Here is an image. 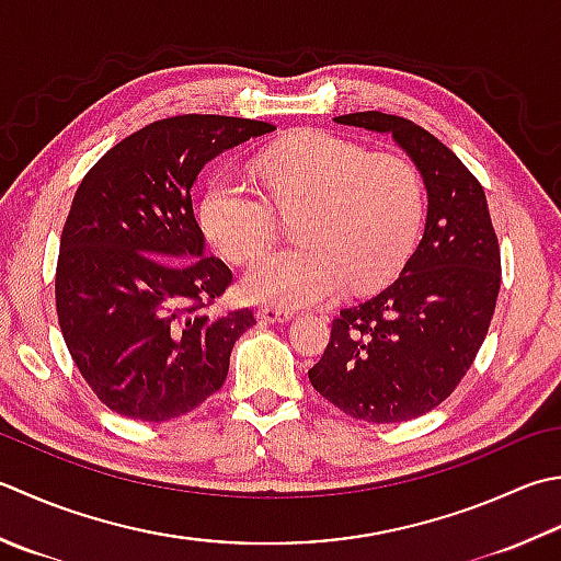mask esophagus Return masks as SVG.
Here are the masks:
<instances>
[{"instance_id":"1","label":"esophagus","mask_w":561,"mask_h":561,"mask_svg":"<svg viewBox=\"0 0 561 561\" xmlns=\"http://www.w3.org/2000/svg\"><path fill=\"white\" fill-rule=\"evenodd\" d=\"M257 318L265 323H287L291 321L294 313L287 309H277V306H260Z\"/></svg>"}]
</instances>
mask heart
Here are the masks:
<instances>
[{
	"mask_svg": "<svg viewBox=\"0 0 561 561\" xmlns=\"http://www.w3.org/2000/svg\"><path fill=\"white\" fill-rule=\"evenodd\" d=\"M255 172L279 211L299 208V243L252 262L243 279L252 301L299 309L343 289L367 294L409 260L423 218V180L409 158L309 128L270 146ZM199 224L226 260L245 262L270 243L274 211L265 196L221 172L202 194Z\"/></svg>",
	"mask_w": 561,
	"mask_h": 561,
	"instance_id": "1",
	"label": "heart"
}]
</instances>
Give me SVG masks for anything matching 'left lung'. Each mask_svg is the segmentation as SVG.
<instances>
[{
    "label": "left lung",
    "instance_id": "1",
    "mask_svg": "<svg viewBox=\"0 0 561 561\" xmlns=\"http://www.w3.org/2000/svg\"><path fill=\"white\" fill-rule=\"evenodd\" d=\"M335 121L389 134L409 152L425 184L427 216L401 277L340 311L309 379L357 421L403 423L440 405L484 343L501 289L499 238L479 180L433 134L381 112Z\"/></svg>",
    "mask_w": 561,
    "mask_h": 561
}]
</instances>
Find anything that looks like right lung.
<instances>
[{"mask_svg":"<svg viewBox=\"0 0 561 561\" xmlns=\"http://www.w3.org/2000/svg\"><path fill=\"white\" fill-rule=\"evenodd\" d=\"M267 121L184 114L106 152L62 228L55 306L77 369L126 419L162 423L224 387L252 311H206L233 274L204 255L192 184L208 160L272 134Z\"/></svg>","mask_w":561,"mask_h":561,"instance_id":"obj_1","label":"right lung"}]
</instances>
